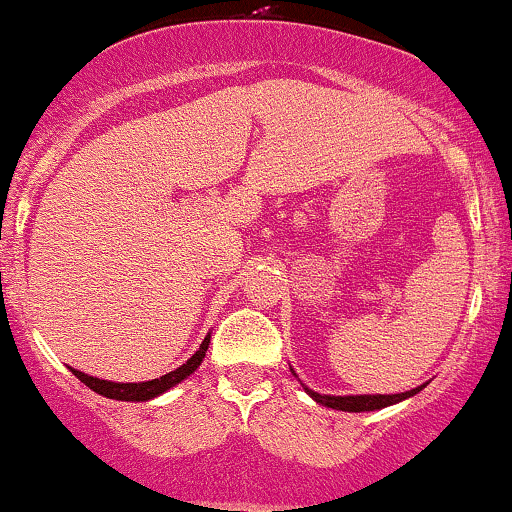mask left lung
<instances>
[{"label": "left lung", "mask_w": 512, "mask_h": 512, "mask_svg": "<svg viewBox=\"0 0 512 512\" xmlns=\"http://www.w3.org/2000/svg\"><path fill=\"white\" fill-rule=\"evenodd\" d=\"M291 373L296 375V370L291 368ZM298 377V375H296ZM303 384V382H300ZM426 384H419V387L410 389V391H403V394H359V396H331V394H319V391H312L310 387H305V394L312 396V401H317L319 405H326V408H333V410H342V412H373V410H382V408H389V405H396L405 401V398L415 396L422 391Z\"/></svg>", "instance_id": "left-lung-1"}]
</instances>
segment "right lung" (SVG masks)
<instances>
[{
  "label": "right lung",
  "mask_w": 512,
  "mask_h": 512,
  "mask_svg": "<svg viewBox=\"0 0 512 512\" xmlns=\"http://www.w3.org/2000/svg\"><path fill=\"white\" fill-rule=\"evenodd\" d=\"M209 338L212 335H205V340H202V345L198 347V352H195L191 359L186 363H181L177 370H172V373H167L163 377H156V380H146V382H109V380H100V377H93V375H86L81 373V370L76 368H69L72 373L79 377V380L86 384L95 391V394L100 396H107V398H114V401H132V403H144V401H151V398H156L160 394H165V391H170L172 387H177L179 382H184L186 377H191L195 370L200 368L202 359H205L207 349H209Z\"/></svg>",
  "instance_id": "obj_1"
}]
</instances>
